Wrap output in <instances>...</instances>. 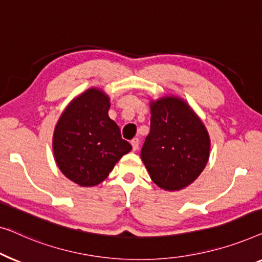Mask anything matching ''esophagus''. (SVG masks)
Segmentation results:
<instances>
[{
  "instance_id": "34e87169",
  "label": "esophagus",
  "mask_w": 262,
  "mask_h": 262,
  "mask_svg": "<svg viewBox=\"0 0 262 262\" xmlns=\"http://www.w3.org/2000/svg\"><path fill=\"white\" fill-rule=\"evenodd\" d=\"M130 143H132V146H133V150H136L139 148V143H140V141H139V139L138 138H134L130 141Z\"/></svg>"
}]
</instances>
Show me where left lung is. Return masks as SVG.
I'll return each mask as SVG.
<instances>
[{"label":"left lung","mask_w":262,"mask_h":262,"mask_svg":"<svg viewBox=\"0 0 262 262\" xmlns=\"http://www.w3.org/2000/svg\"><path fill=\"white\" fill-rule=\"evenodd\" d=\"M210 139L206 128L182 98L166 96L150 103V130L141 159L161 189L182 190L206 166Z\"/></svg>","instance_id":"1"}]
</instances>
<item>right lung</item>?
Wrapping results in <instances>:
<instances>
[{"label": "right lung", "mask_w": 262, "mask_h": 262, "mask_svg": "<svg viewBox=\"0 0 262 262\" xmlns=\"http://www.w3.org/2000/svg\"><path fill=\"white\" fill-rule=\"evenodd\" d=\"M109 97L91 88L61 114L53 134V153L66 178L80 186H95L113 171L132 145L110 119Z\"/></svg>", "instance_id": "obj_1"}]
</instances>
